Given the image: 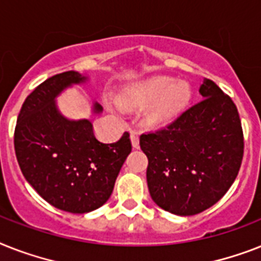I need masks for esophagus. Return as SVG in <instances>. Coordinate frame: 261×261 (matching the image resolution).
Listing matches in <instances>:
<instances>
[{"label": "esophagus", "mask_w": 261, "mask_h": 261, "mask_svg": "<svg viewBox=\"0 0 261 261\" xmlns=\"http://www.w3.org/2000/svg\"><path fill=\"white\" fill-rule=\"evenodd\" d=\"M130 138H131V145H133V147H134V149H139V138H138V135L135 134V133H131Z\"/></svg>", "instance_id": "esophagus-1"}]
</instances>
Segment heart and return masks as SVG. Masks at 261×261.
<instances>
[{"label": "heart", "mask_w": 261, "mask_h": 261, "mask_svg": "<svg viewBox=\"0 0 261 261\" xmlns=\"http://www.w3.org/2000/svg\"><path fill=\"white\" fill-rule=\"evenodd\" d=\"M192 99V90L186 82H177L169 76H154L139 83L120 96L126 109H142L145 123L161 128L173 123L185 111Z\"/></svg>", "instance_id": "b5f03b06"}]
</instances>
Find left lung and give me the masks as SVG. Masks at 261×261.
<instances>
[{
	"label": "left lung",
	"mask_w": 261,
	"mask_h": 261,
	"mask_svg": "<svg viewBox=\"0 0 261 261\" xmlns=\"http://www.w3.org/2000/svg\"><path fill=\"white\" fill-rule=\"evenodd\" d=\"M202 100L182 112L166 128L142 134L150 196L177 216L213 206L240 170L244 137L237 107L215 82L204 79Z\"/></svg>",
	"instance_id": "1"
}]
</instances>
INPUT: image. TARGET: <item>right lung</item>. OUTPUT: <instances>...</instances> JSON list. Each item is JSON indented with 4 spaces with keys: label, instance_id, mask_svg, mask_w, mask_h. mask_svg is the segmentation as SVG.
Wrapping results in <instances>:
<instances>
[{
    "label": "right lung",
    "instance_id": "add662e5",
    "mask_svg": "<svg viewBox=\"0 0 261 261\" xmlns=\"http://www.w3.org/2000/svg\"><path fill=\"white\" fill-rule=\"evenodd\" d=\"M87 79L68 71L41 83L25 99L14 130L25 179L46 202L69 213H88L106 204L131 152L128 133L115 143H103L90 120L68 119L59 111L56 97ZM92 111L103 109L95 101Z\"/></svg>",
    "mask_w": 261,
    "mask_h": 261
}]
</instances>
